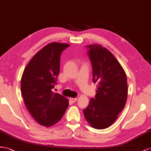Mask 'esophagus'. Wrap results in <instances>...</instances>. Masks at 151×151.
I'll list each match as a JSON object with an SVG mask.
<instances>
[{"instance_id":"esophagus-1","label":"esophagus","mask_w":151,"mask_h":151,"mask_svg":"<svg viewBox=\"0 0 151 151\" xmlns=\"http://www.w3.org/2000/svg\"><path fill=\"white\" fill-rule=\"evenodd\" d=\"M77 99H78V98H69V100H70V101H71L72 103H75V102H76V101H77Z\"/></svg>"}]
</instances>
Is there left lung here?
<instances>
[{"label":"left lung","mask_w":151,"mask_h":151,"mask_svg":"<svg viewBox=\"0 0 151 151\" xmlns=\"http://www.w3.org/2000/svg\"><path fill=\"white\" fill-rule=\"evenodd\" d=\"M93 82L97 84L95 98L83 110L84 117L94 128L105 129L117 119L127 98L126 73L109 50L101 45H87Z\"/></svg>","instance_id":"obj_1"}]
</instances>
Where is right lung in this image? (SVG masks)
I'll return each mask as SVG.
<instances>
[{
	"mask_svg": "<svg viewBox=\"0 0 151 151\" xmlns=\"http://www.w3.org/2000/svg\"><path fill=\"white\" fill-rule=\"evenodd\" d=\"M69 44L53 42L34 55L25 67L21 80V92L25 106L41 125L50 127L63 117L69 101L52 88L60 71V59Z\"/></svg>",
	"mask_w": 151,
	"mask_h": 151,
	"instance_id": "add662e5",
	"label": "right lung"
}]
</instances>
